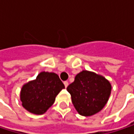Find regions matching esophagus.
<instances>
[{
  "instance_id": "esophagus-1",
  "label": "esophagus",
  "mask_w": 134,
  "mask_h": 134,
  "mask_svg": "<svg viewBox=\"0 0 134 134\" xmlns=\"http://www.w3.org/2000/svg\"><path fill=\"white\" fill-rule=\"evenodd\" d=\"M64 86H65L66 88L68 86V82H67V81H64Z\"/></svg>"
}]
</instances>
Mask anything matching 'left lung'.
<instances>
[{"mask_svg":"<svg viewBox=\"0 0 134 134\" xmlns=\"http://www.w3.org/2000/svg\"><path fill=\"white\" fill-rule=\"evenodd\" d=\"M111 85L104 77L88 70L77 74L68 85L72 103L81 116H90L101 111L111 93Z\"/></svg>","mask_w":134,"mask_h":134,"instance_id":"left-lung-1","label":"left lung"}]
</instances>
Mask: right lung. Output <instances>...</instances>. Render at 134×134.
<instances>
[{"label":"right lung","mask_w":134,"mask_h":134,"mask_svg":"<svg viewBox=\"0 0 134 134\" xmlns=\"http://www.w3.org/2000/svg\"><path fill=\"white\" fill-rule=\"evenodd\" d=\"M63 88L64 85L57 74L41 72L36 80L22 87L20 94L22 106L33 114H43Z\"/></svg>","instance_id":"add662e5"}]
</instances>
